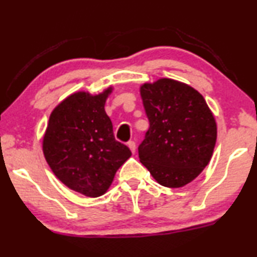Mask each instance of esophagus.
Returning a JSON list of instances; mask_svg holds the SVG:
<instances>
[{"instance_id": "esophagus-1", "label": "esophagus", "mask_w": 257, "mask_h": 257, "mask_svg": "<svg viewBox=\"0 0 257 257\" xmlns=\"http://www.w3.org/2000/svg\"><path fill=\"white\" fill-rule=\"evenodd\" d=\"M128 147H129V150L132 151V153L134 154L135 151H137V144H135L134 141H129L128 142Z\"/></svg>"}]
</instances>
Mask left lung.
<instances>
[{"label": "left lung", "mask_w": 257, "mask_h": 257, "mask_svg": "<svg viewBox=\"0 0 257 257\" xmlns=\"http://www.w3.org/2000/svg\"><path fill=\"white\" fill-rule=\"evenodd\" d=\"M150 120L139 158L163 187L182 188L211 162L217 122L199 91L188 83L162 78L140 86Z\"/></svg>", "instance_id": "8db88e82"}]
</instances>
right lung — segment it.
I'll return each mask as SVG.
<instances>
[{"label": "right lung", "mask_w": 257, "mask_h": 257, "mask_svg": "<svg viewBox=\"0 0 257 257\" xmlns=\"http://www.w3.org/2000/svg\"><path fill=\"white\" fill-rule=\"evenodd\" d=\"M113 87L98 94L74 92L52 110L43 137V153L66 187L87 197L104 195L120 166L131 158L115 140L105 103Z\"/></svg>", "instance_id": "obj_1"}]
</instances>
